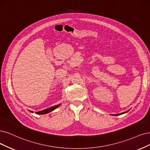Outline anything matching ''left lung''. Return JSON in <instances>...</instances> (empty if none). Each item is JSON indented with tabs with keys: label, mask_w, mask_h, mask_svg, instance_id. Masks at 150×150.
Returning a JSON list of instances; mask_svg holds the SVG:
<instances>
[{
	"label": "left lung",
	"mask_w": 150,
	"mask_h": 150,
	"mask_svg": "<svg viewBox=\"0 0 150 150\" xmlns=\"http://www.w3.org/2000/svg\"><path fill=\"white\" fill-rule=\"evenodd\" d=\"M129 110H127V111H125V112H122V113H120V114H115V115H121V114H125V113H127V112H128Z\"/></svg>",
	"instance_id": "obj_1"
}]
</instances>
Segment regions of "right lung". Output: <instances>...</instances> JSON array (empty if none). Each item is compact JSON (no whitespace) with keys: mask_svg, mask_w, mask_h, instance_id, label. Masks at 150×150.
Listing matches in <instances>:
<instances>
[{"mask_svg":"<svg viewBox=\"0 0 150 150\" xmlns=\"http://www.w3.org/2000/svg\"><path fill=\"white\" fill-rule=\"evenodd\" d=\"M61 105V104H57V105H55V106H52L51 108H49L47 109H46L44 110H41V111H38V112H36V113L37 114H48L50 112L52 111V110H54V109H55L56 108H57L58 107H59ZM31 112H33V111H31Z\"/></svg>","mask_w":150,"mask_h":150,"instance_id":"1","label":"right lung"}]
</instances>
